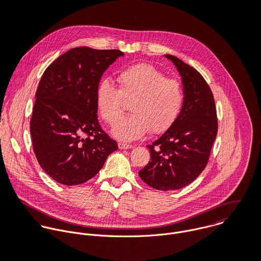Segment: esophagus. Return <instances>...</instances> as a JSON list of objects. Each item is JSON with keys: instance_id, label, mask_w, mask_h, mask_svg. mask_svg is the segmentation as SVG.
I'll use <instances>...</instances> for the list:
<instances>
[{"instance_id": "1", "label": "esophagus", "mask_w": 261, "mask_h": 261, "mask_svg": "<svg viewBox=\"0 0 261 261\" xmlns=\"http://www.w3.org/2000/svg\"><path fill=\"white\" fill-rule=\"evenodd\" d=\"M133 145L129 144V143H125V142H120L119 143V148L120 150H128V148H132Z\"/></svg>"}]
</instances>
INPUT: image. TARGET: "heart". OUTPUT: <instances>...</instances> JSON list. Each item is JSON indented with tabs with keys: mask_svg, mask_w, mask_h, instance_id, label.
<instances>
[{
	"mask_svg": "<svg viewBox=\"0 0 261 261\" xmlns=\"http://www.w3.org/2000/svg\"><path fill=\"white\" fill-rule=\"evenodd\" d=\"M118 87L108 80L97 87L96 105L101 118L114 124L123 112L124 101H130L133 115L115 124L111 133L121 140H134L144 135L162 133L178 118L185 103L181 84L167 79L152 65L137 64L118 75Z\"/></svg>",
	"mask_w": 261,
	"mask_h": 261,
	"instance_id": "b5f03b06",
	"label": "heart"
}]
</instances>
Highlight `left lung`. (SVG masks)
Wrapping results in <instances>:
<instances>
[{
  "instance_id": "left-lung-1",
  "label": "left lung",
  "mask_w": 261,
  "mask_h": 261,
  "mask_svg": "<svg viewBox=\"0 0 261 261\" xmlns=\"http://www.w3.org/2000/svg\"><path fill=\"white\" fill-rule=\"evenodd\" d=\"M185 91V103L176 121L147 145L151 160L139 172L152 188L177 190L191 184L205 168L218 132L213 93L201 74L171 55Z\"/></svg>"
}]
</instances>
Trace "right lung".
<instances>
[{
	"label": "right lung",
	"instance_id": "add662e5",
	"mask_svg": "<svg viewBox=\"0 0 261 261\" xmlns=\"http://www.w3.org/2000/svg\"><path fill=\"white\" fill-rule=\"evenodd\" d=\"M124 53L87 46L68 50L44 71L30 123L42 169L67 186L94 177L118 150L98 122L96 91L104 71Z\"/></svg>",
	"mask_w": 261,
	"mask_h": 261
}]
</instances>
